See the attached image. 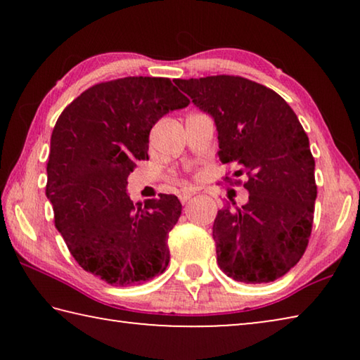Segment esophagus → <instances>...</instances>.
<instances>
[{
	"mask_svg": "<svg viewBox=\"0 0 360 360\" xmlns=\"http://www.w3.org/2000/svg\"><path fill=\"white\" fill-rule=\"evenodd\" d=\"M195 193H197V191H195V188H182V191L179 192L181 203H187L188 200H191Z\"/></svg>",
	"mask_w": 360,
	"mask_h": 360,
	"instance_id": "obj_1",
	"label": "esophagus"
}]
</instances>
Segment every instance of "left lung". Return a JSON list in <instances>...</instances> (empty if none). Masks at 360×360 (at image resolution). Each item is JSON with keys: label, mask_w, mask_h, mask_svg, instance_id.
Masks as SVG:
<instances>
[{"label": "left lung", "mask_w": 360, "mask_h": 360, "mask_svg": "<svg viewBox=\"0 0 360 360\" xmlns=\"http://www.w3.org/2000/svg\"><path fill=\"white\" fill-rule=\"evenodd\" d=\"M176 85L217 127L219 160L245 174L241 208L219 210L212 238L225 275L246 284L284 276L307 251L318 186L303 127L275 90L241 76L178 79ZM235 205V202H233Z\"/></svg>", "instance_id": "1"}]
</instances>
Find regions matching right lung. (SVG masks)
<instances>
[{
  "mask_svg": "<svg viewBox=\"0 0 360 360\" xmlns=\"http://www.w3.org/2000/svg\"><path fill=\"white\" fill-rule=\"evenodd\" d=\"M188 103L168 77H122L85 90L53 127L46 195L56 227L77 264L108 284L167 270L182 205L167 193L133 205L125 187L135 162L149 158L155 122Z\"/></svg>",
  "mask_w": 360,
  "mask_h": 360,
  "instance_id": "right-lung-1",
  "label": "right lung"
}]
</instances>
